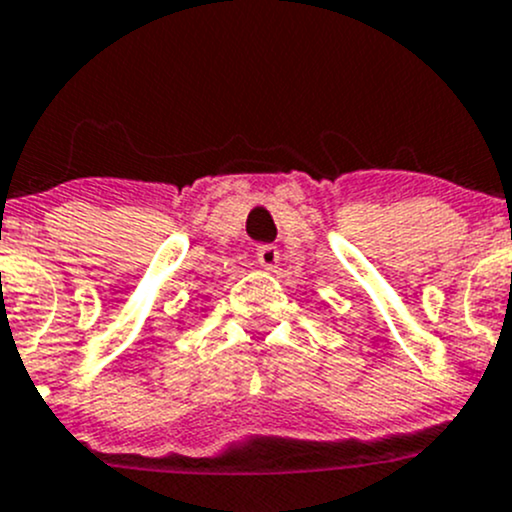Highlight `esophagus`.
Wrapping results in <instances>:
<instances>
[{
    "instance_id": "1",
    "label": "esophagus",
    "mask_w": 512,
    "mask_h": 512,
    "mask_svg": "<svg viewBox=\"0 0 512 512\" xmlns=\"http://www.w3.org/2000/svg\"><path fill=\"white\" fill-rule=\"evenodd\" d=\"M278 258H281V254H278V249L273 244H261L256 249V261L261 263L263 268H268V271L278 266Z\"/></svg>"
}]
</instances>
